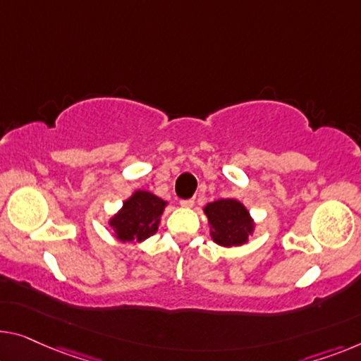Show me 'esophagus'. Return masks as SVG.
Listing matches in <instances>:
<instances>
[{"label":"esophagus","instance_id":"34e87169","mask_svg":"<svg viewBox=\"0 0 361 361\" xmlns=\"http://www.w3.org/2000/svg\"><path fill=\"white\" fill-rule=\"evenodd\" d=\"M181 207H192L195 206V199H183V201H180Z\"/></svg>","mask_w":361,"mask_h":361}]
</instances>
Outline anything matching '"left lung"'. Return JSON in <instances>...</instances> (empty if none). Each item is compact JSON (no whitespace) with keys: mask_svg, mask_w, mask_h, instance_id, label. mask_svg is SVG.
I'll return each mask as SVG.
<instances>
[{"mask_svg":"<svg viewBox=\"0 0 361 361\" xmlns=\"http://www.w3.org/2000/svg\"><path fill=\"white\" fill-rule=\"evenodd\" d=\"M211 225V236L220 246H240L248 241L255 230V220L251 219L243 204L236 199H219L204 207Z\"/></svg>","mask_w":361,"mask_h":361,"instance_id":"1","label":"left lung"}]
</instances>
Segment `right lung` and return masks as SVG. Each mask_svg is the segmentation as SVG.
Returning <instances> with one entry per match:
<instances>
[{
  "label": "right lung",
  "instance_id": "right-lung-1",
  "mask_svg": "<svg viewBox=\"0 0 361 361\" xmlns=\"http://www.w3.org/2000/svg\"><path fill=\"white\" fill-rule=\"evenodd\" d=\"M166 201L149 191H134L110 219V227L123 243H139L157 232Z\"/></svg>",
  "mask_w": 361,
  "mask_h": 361
}]
</instances>
